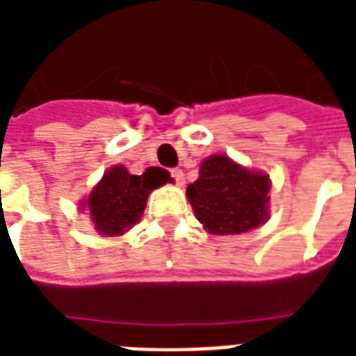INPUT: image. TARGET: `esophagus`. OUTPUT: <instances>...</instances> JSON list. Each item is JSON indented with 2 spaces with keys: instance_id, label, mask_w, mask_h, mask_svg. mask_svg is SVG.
Returning a JSON list of instances; mask_svg holds the SVG:
<instances>
[{
  "instance_id": "34e87169",
  "label": "esophagus",
  "mask_w": 356,
  "mask_h": 356,
  "mask_svg": "<svg viewBox=\"0 0 356 356\" xmlns=\"http://www.w3.org/2000/svg\"><path fill=\"white\" fill-rule=\"evenodd\" d=\"M171 177L175 179L177 185H183V183H185V173H183V170H179V168L171 170Z\"/></svg>"
}]
</instances>
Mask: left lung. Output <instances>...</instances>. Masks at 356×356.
<instances>
[{
  "label": "left lung",
  "instance_id": "left-lung-1",
  "mask_svg": "<svg viewBox=\"0 0 356 356\" xmlns=\"http://www.w3.org/2000/svg\"><path fill=\"white\" fill-rule=\"evenodd\" d=\"M268 188V175L216 154L204 160L200 177L186 186V196L211 234H240L265 223Z\"/></svg>",
  "mask_w": 356,
  "mask_h": 356
}]
</instances>
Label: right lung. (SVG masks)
Returning <instances> with one entry per match:
<instances>
[{
  "instance_id": "obj_1",
  "label": "right lung",
  "mask_w": 356,
  "mask_h": 356,
  "mask_svg": "<svg viewBox=\"0 0 356 356\" xmlns=\"http://www.w3.org/2000/svg\"><path fill=\"white\" fill-rule=\"evenodd\" d=\"M170 181L162 168H148L143 175H131L124 165H114L83 202L93 219L95 229L106 236H118L139 223L148 194Z\"/></svg>"
}]
</instances>
